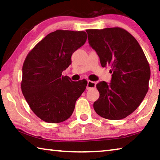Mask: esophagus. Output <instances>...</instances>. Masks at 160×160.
Returning <instances> with one entry per match:
<instances>
[{
    "mask_svg": "<svg viewBox=\"0 0 160 160\" xmlns=\"http://www.w3.org/2000/svg\"><path fill=\"white\" fill-rule=\"evenodd\" d=\"M96 88V82H92V81L88 80V85H87V89L88 90H90L92 88Z\"/></svg>",
    "mask_w": 160,
    "mask_h": 160,
    "instance_id": "34e87169",
    "label": "esophagus"
}]
</instances>
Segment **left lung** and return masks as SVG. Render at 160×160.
Returning a JSON list of instances; mask_svg holds the SVG:
<instances>
[{"instance_id":"obj_1","label":"left lung","mask_w":160,"mask_h":160,"mask_svg":"<svg viewBox=\"0 0 160 160\" xmlns=\"http://www.w3.org/2000/svg\"><path fill=\"white\" fill-rule=\"evenodd\" d=\"M86 32L102 66H110L112 73L109 84H97L99 97L94 102V109L110 120L126 118L139 107L148 91L150 68L145 53L135 37L123 28Z\"/></svg>"}]
</instances>
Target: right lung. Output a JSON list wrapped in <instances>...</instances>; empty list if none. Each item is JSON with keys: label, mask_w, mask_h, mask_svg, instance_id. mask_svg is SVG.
Segmentation results:
<instances>
[{"label": "right lung", "mask_w": 160, "mask_h": 160, "mask_svg": "<svg viewBox=\"0 0 160 160\" xmlns=\"http://www.w3.org/2000/svg\"><path fill=\"white\" fill-rule=\"evenodd\" d=\"M87 37L83 31L58 29L38 43L24 61L22 92L32 112L45 122L57 123L69 118L85 90L86 80L74 82L62 72Z\"/></svg>", "instance_id": "1"}]
</instances>
